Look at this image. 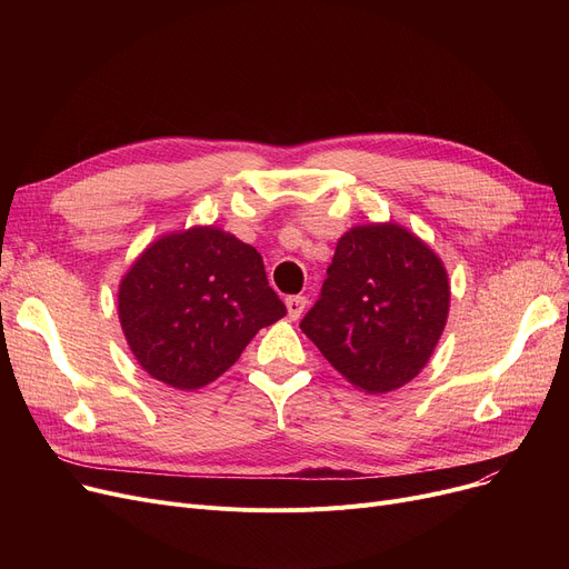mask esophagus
I'll list each match as a JSON object with an SVG mask.
<instances>
[{
  "label": "esophagus",
  "mask_w": 569,
  "mask_h": 569,
  "mask_svg": "<svg viewBox=\"0 0 569 569\" xmlns=\"http://www.w3.org/2000/svg\"><path fill=\"white\" fill-rule=\"evenodd\" d=\"M307 297H302V295H292V297H288L286 300V309H288V316H290V320H297L300 318L302 313H305V309H307Z\"/></svg>",
  "instance_id": "34e87169"
}]
</instances>
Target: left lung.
<instances>
[{"instance_id": "1", "label": "left lung", "mask_w": 569, "mask_h": 569, "mask_svg": "<svg viewBox=\"0 0 569 569\" xmlns=\"http://www.w3.org/2000/svg\"><path fill=\"white\" fill-rule=\"evenodd\" d=\"M447 313L450 281L440 256L387 221L341 234L320 300L300 327L357 390L387 395L427 367Z\"/></svg>"}]
</instances>
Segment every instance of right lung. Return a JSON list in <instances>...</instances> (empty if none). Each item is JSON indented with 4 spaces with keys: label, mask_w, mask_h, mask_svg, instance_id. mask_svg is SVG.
Segmentation results:
<instances>
[{
    "label": "right lung",
    "mask_w": 569,
    "mask_h": 569,
    "mask_svg": "<svg viewBox=\"0 0 569 569\" xmlns=\"http://www.w3.org/2000/svg\"><path fill=\"white\" fill-rule=\"evenodd\" d=\"M117 313L142 371L193 392L226 373L286 305L251 244L191 226L144 247L119 281Z\"/></svg>",
    "instance_id": "1"
}]
</instances>
